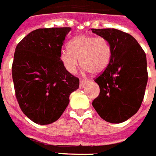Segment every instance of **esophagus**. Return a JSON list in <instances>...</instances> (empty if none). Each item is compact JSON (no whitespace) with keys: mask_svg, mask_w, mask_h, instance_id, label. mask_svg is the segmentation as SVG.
Instances as JSON below:
<instances>
[{"mask_svg":"<svg viewBox=\"0 0 156 156\" xmlns=\"http://www.w3.org/2000/svg\"><path fill=\"white\" fill-rule=\"evenodd\" d=\"M90 82L88 80L85 79H81L80 81V88H84L85 86V85H87L88 83Z\"/></svg>","mask_w":156,"mask_h":156,"instance_id":"esophagus-1","label":"esophagus"}]
</instances>
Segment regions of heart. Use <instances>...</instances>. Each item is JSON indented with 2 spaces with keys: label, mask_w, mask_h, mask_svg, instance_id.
<instances>
[{
  "label": "heart",
  "mask_w": 156,
  "mask_h": 156,
  "mask_svg": "<svg viewBox=\"0 0 156 156\" xmlns=\"http://www.w3.org/2000/svg\"><path fill=\"white\" fill-rule=\"evenodd\" d=\"M66 51L61 52L60 58L66 70L74 73L78 66V60L85 71L99 74L109 63L112 49L109 42L104 37L79 35L67 44Z\"/></svg>",
  "instance_id": "heart-1"
}]
</instances>
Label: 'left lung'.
Segmentation results:
<instances>
[{
	"instance_id": "obj_1",
	"label": "left lung",
	"mask_w": 156,
	"mask_h": 156,
	"mask_svg": "<svg viewBox=\"0 0 156 156\" xmlns=\"http://www.w3.org/2000/svg\"><path fill=\"white\" fill-rule=\"evenodd\" d=\"M110 43L112 55L105 71L94 79L99 96L92 105L108 122L120 123L136 113L148 80L146 56L137 41L115 29H91Z\"/></svg>"
}]
</instances>
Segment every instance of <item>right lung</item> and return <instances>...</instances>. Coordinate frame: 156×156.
<instances>
[{
    "instance_id": "right-lung-1",
    "label": "right lung",
    "mask_w": 156,
    "mask_h": 156,
    "mask_svg": "<svg viewBox=\"0 0 156 156\" xmlns=\"http://www.w3.org/2000/svg\"><path fill=\"white\" fill-rule=\"evenodd\" d=\"M70 27L38 29L16 46L12 63L15 92L22 112L35 123L47 125L60 118L79 78L66 70L60 55Z\"/></svg>"
}]
</instances>
